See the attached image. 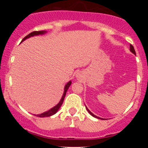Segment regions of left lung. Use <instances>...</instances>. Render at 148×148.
Wrapping results in <instances>:
<instances>
[{
    "label": "left lung",
    "instance_id": "8db88e82",
    "mask_svg": "<svg viewBox=\"0 0 148 148\" xmlns=\"http://www.w3.org/2000/svg\"><path fill=\"white\" fill-rule=\"evenodd\" d=\"M130 52H131L132 53H133V54H134V55H136L135 49H134V47H133V45H131V44H130ZM86 109H87V110L88 111V113H90V114L91 115V116H93V117H95V118L99 119H102V118H100V117H98V116H95V115H94L93 113H92V112H90V110H89L88 108H87V107H86Z\"/></svg>",
    "mask_w": 148,
    "mask_h": 148
}]
</instances>
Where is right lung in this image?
Returning a JSON list of instances; mask_svg holds the SVG:
<instances>
[{"instance_id": "1", "label": "right lung", "mask_w": 148, "mask_h": 148, "mask_svg": "<svg viewBox=\"0 0 148 148\" xmlns=\"http://www.w3.org/2000/svg\"><path fill=\"white\" fill-rule=\"evenodd\" d=\"M47 31H35V32H31V33L29 34L28 35H27L25 38H23V40H21V42H23V40H25L26 39L29 38H30V37H33V36H36V35H44V34L47 33ZM71 84H72L71 81H70V82H68V83H66V84L65 85V87H64V93H63L62 97H61V100H60V101L58 102V104H56L55 107H53V108H51V109L49 110L48 111H46V112L41 113V114L36 115V116L43 118V117H49V116H53V115L56 114V113L58 112V110H59V108H61V106L62 105L63 101H64V99L65 95H66V91H67L68 88L70 87V86L71 85Z\"/></svg>"}]
</instances>
